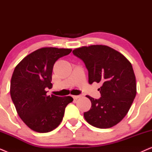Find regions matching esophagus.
Returning <instances> with one entry per match:
<instances>
[{
	"instance_id": "esophagus-1",
	"label": "esophagus",
	"mask_w": 152,
	"mask_h": 152,
	"mask_svg": "<svg viewBox=\"0 0 152 152\" xmlns=\"http://www.w3.org/2000/svg\"><path fill=\"white\" fill-rule=\"evenodd\" d=\"M72 97H73L74 99H77L81 97V95H72Z\"/></svg>"
}]
</instances>
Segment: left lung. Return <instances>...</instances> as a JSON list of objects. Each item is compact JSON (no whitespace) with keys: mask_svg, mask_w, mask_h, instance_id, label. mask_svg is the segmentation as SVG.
Wrapping results in <instances>:
<instances>
[{"mask_svg":"<svg viewBox=\"0 0 152 152\" xmlns=\"http://www.w3.org/2000/svg\"><path fill=\"white\" fill-rule=\"evenodd\" d=\"M72 53L84 62L88 83L102 84L101 97H86L91 107L84 112L88 124L99 129L111 128L127 114L136 95V82L132 64L119 52L107 45H91L73 50Z\"/></svg>","mask_w":152,"mask_h":152,"instance_id":"left-lung-1","label":"left lung"}]
</instances>
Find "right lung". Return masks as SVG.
I'll list each match as a JSON object with an SVG mask.
<instances>
[{"label":"right lung","instance_id":"obj_1","mask_svg":"<svg viewBox=\"0 0 152 152\" xmlns=\"http://www.w3.org/2000/svg\"><path fill=\"white\" fill-rule=\"evenodd\" d=\"M72 49L41 48L24 57L14 68L10 84V95L25 124L39 133L51 132L63 120L65 109L73 99L70 96L47 95L53 87V66Z\"/></svg>","mask_w":152,"mask_h":152}]
</instances>
